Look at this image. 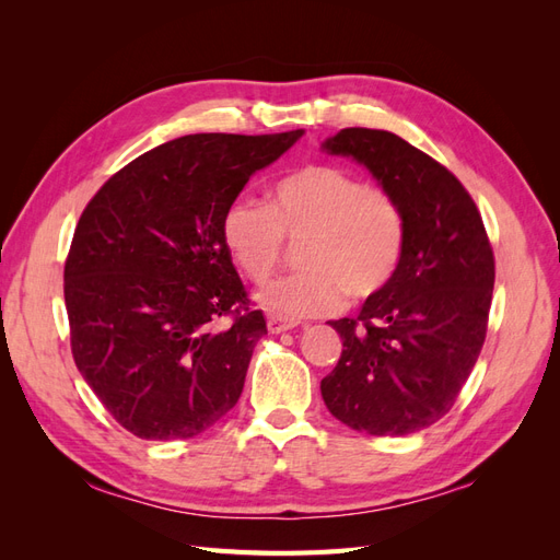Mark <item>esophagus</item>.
Wrapping results in <instances>:
<instances>
[{
	"label": "esophagus",
	"instance_id": "obj_1",
	"mask_svg": "<svg viewBox=\"0 0 560 560\" xmlns=\"http://www.w3.org/2000/svg\"><path fill=\"white\" fill-rule=\"evenodd\" d=\"M266 327H268V331H270V334H282V331H290V329H294V327H296V322H292V319H282V317H278V315H268V317H266Z\"/></svg>",
	"mask_w": 560,
	"mask_h": 560
}]
</instances>
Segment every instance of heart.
<instances>
[{
	"label": "heart",
	"mask_w": 560,
	"mask_h": 560,
	"mask_svg": "<svg viewBox=\"0 0 560 560\" xmlns=\"http://www.w3.org/2000/svg\"><path fill=\"white\" fill-rule=\"evenodd\" d=\"M301 243L299 273L259 294L261 306L284 317H313L346 299H371L395 278L406 245L399 200L366 186L341 165L313 163L282 177L268 208L235 198L222 217V238L252 282H266L282 264L284 241Z\"/></svg>",
	"instance_id": "b5f03b06"
}]
</instances>
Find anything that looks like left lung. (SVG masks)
<instances>
[{"mask_svg": "<svg viewBox=\"0 0 560 560\" xmlns=\"http://www.w3.org/2000/svg\"><path fill=\"white\" fill-rule=\"evenodd\" d=\"M325 149L364 163L399 200L406 245L385 290L331 322L343 352L322 399L364 434L425 430L453 409L486 341L495 257L481 212L448 167L395 132L343 128Z\"/></svg>", "mask_w": 560, "mask_h": 560, "instance_id": "1", "label": "left lung"}]
</instances>
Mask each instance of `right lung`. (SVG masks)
<instances>
[{
  "label": "right lung",
  "instance_id": "right-lung-1",
  "mask_svg": "<svg viewBox=\"0 0 560 560\" xmlns=\"http://www.w3.org/2000/svg\"><path fill=\"white\" fill-rule=\"evenodd\" d=\"M301 135H184L130 161L83 208L65 261L72 358L130 434L189 439L238 401L266 319L222 217Z\"/></svg>",
  "mask_w": 560,
  "mask_h": 560
}]
</instances>
